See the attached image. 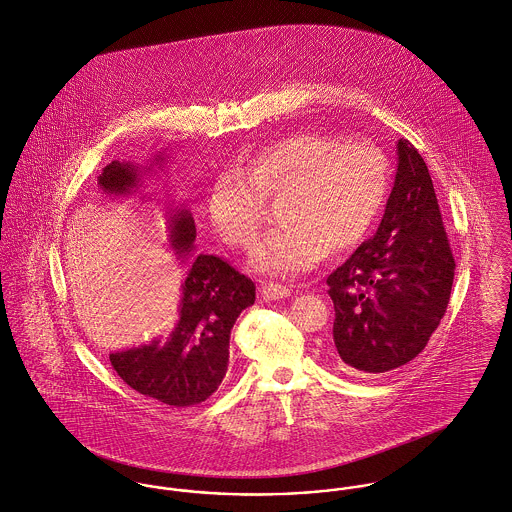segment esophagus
Segmentation results:
<instances>
[{"instance_id": "esophagus-1", "label": "esophagus", "mask_w": 512, "mask_h": 512, "mask_svg": "<svg viewBox=\"0 0 512 512\" xmlns=\"http://www.w3.org/2000/svg\"><path fill=\"white\" fill-rule=\"evenodd\" d=\"M262 295L266 299H284V297L292 295V290L286 288V286H280V284H264L262 286Z\"/></svg>"}]
</instances>
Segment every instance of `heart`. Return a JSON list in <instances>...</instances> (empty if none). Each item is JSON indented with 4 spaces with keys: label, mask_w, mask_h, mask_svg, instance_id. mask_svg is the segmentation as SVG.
I'll use <instances>...</instances> for the list:
<instances>
[{
    "label": "heart",
    "mask_w": 512,
    "mask_h": 512,
    "mask_svg": "<svg viewBox=\"0 0 512 512\" xmlns=\"http://www.w3.org/2000/svg\"><path fill=\"white\" fill-rule=\"evenodd\" d=\"M390 187L388 157L339 136L292 134L256 149L242 171L215 177L207 213L232 248H250L262 228L266 199L280 197L282 220L252 252L268 276H295L323 254L355 246L378 217Z\"/></svg>",
    "instance_id": "b5f03b06"
}]
</instances>
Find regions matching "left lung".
Wrapping results in <instances>:
<instances>
[{"label":"left lung","mask_w":512,"mask_h":512,"mask_svg":"<svg viewBox=\"0 0 512 512\" xmlns=\"http://www.w3.org/2000/svg\"><path fill=\"white\" fill-rule=\"evenodd\" d=\"M455 262L426 161L398 140V169L372 238L329 278L341 363L380 374L416 359L445 315Z\"/></svg>","instance_id":"1"}]
</instances>
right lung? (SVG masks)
Wrapping results in <instances>:
<instances>
[{
	"instance_id": "obj_1",
	"label": "right lung",
	"mask_w": 512,
	"mask_h": 512,
	"mask_svg": "<svg viewBox=\"0 0 512 512\" xmlns=\"http://www.w3.org/2000/svg\"><path fill=\"white\" fill-rule=\"evenodd\" d=\"M159 159V157H157ZM140 169L112 161L98 177L106 195H128L140 183ZM197 230L187 209L169 217V242L187 260ZM177 323L165 339L110 355L118 376L136 392L167 406L205 402L228 370L230 329L256 299V286L219 256L199 254L187 274Z\"/></svg>"
}]
</instances>
